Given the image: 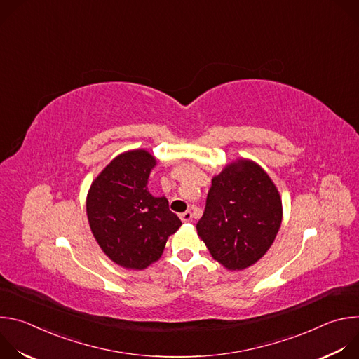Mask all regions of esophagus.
Returning a JSON list of instances; mask_svg holds the SVG:
<instances>
[{
    "mask_svg": "<svg viewBox=\"0 0 359 359\" xmlns=\"http://www.w3.org/2000/svg\"><path fill=\"white\" fill-rule=\"evenodd\" d=\"M180 219H182V222H184V223L191 222V212L186 210L184 213H182V215H180Z\"/></svg>",
    "mask_w": 359,
    "mask_h": 359,
    "instance_id": "1",
    "label": "esophagus"
}]
</instances>
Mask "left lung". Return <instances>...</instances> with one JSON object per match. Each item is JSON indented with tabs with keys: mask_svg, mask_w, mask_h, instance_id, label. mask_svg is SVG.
I'll return each mask as SVG.
<instances>
[{
	"mask_svg": "<svg viewBox=\"0 0 359 359\" xmlns=\"http://www.w3.org/2000/svg\"><path fill=\"white\" fill-rule=\"evenodd\" d=\"M281 219V197L270 176L252 161L238 159L213 177L196 229L212 257L238 271L267 252Z\"/></svg>",
	"mask_w": 359,
	"mask_h": 359,
	"instance_id": "1",
	"label": "left lung"
}]
</instances>
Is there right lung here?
Wrapping results in <instances>:
<instances>
[{
    "mask_svg": "<svg viewBox=\"0 0 359 359\" xmlns=\"http://www.w3.org/2000/svg\"><path fill=\"white\" fill-rule=\"evenodd\" d=\"M156 159L143 149L116 156L92 182L86 215L93 237L108 257L130 270L161 259L170 234L182 226L166 197L147 190Z\"/></svg>",
    "mask_w": 359,
    "mask_h": 359,
    "instance_id": "right-lung-1",
    "label": "right lung"
}]
</instances>
